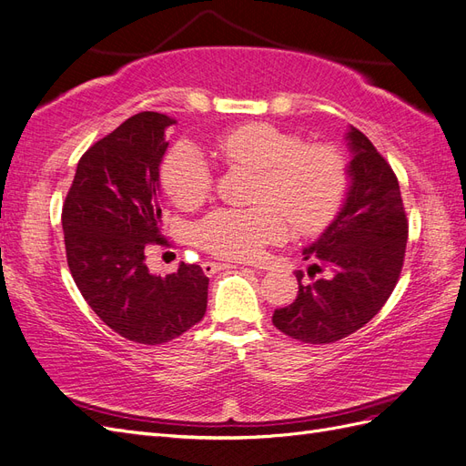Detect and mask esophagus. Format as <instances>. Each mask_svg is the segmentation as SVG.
Returning a JSON list of instances; mask_svg holds the SVG:
<instances>
[{"label": "esophagus", "mask_w": 466, "mask_h": 466, "mask_svg": "<svg viewBox=\"0 0 466 466\" xmlns=\"http://www.w3.org/2000/svg\"><path fill=\"white\" fill-rule=\"evenodd\" d=\"M202 268H204V272H206L208 276H211V274H216V272H219V270H225V268H231V266H229V264H223V262H204ZM252 272H258V270H252ZM258 274H260V272H258Z\"/></svg>", "instance_id": "1"}]
</instances>
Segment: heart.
Returning <instances> with one entry per match:
<instances>
[{
	"mask_svg": "<svg viewBox=\"0 0 466 466\" xmlns=\"http://www.w3.org/2000/svg\"><path fill=\"white\" fill-rule=\"evenodd\" d=\"M218 153L228 165L257 173V200L270 206L209 214L198 228V243L214 257L257 260L266 245L284 238L285 215L295 231L319 233L340 208L346 167L330 146H303L299 136L274 124L248 122L221 136ZM161 180L168 198L180 208L200 206L211 190L209 168L190 146L171 151Z\"/></svg>",
	"mask_w": 466,
	"mask_h": 466,
	"instance_id": "heart-1",
	"label": "heart"
}]
</instances>
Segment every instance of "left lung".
I'll return each instance as SVG.
<instances>
[{
	"mask_svg": "<svg viewBox=\"0 0 466 466\" xmlns=\"http://www.w3.org/2000/svg\"><path fill=\"white\" fill-rule=\"evenodd\" d=\"M344 202L324 231L303 248L315 260L295 301L276 309L278 330L305 344H330L368 324L385 305L402 270L408 223L399 180L365 134L348 126Z\"/></svg>",
	"mask_w": 466,
	"mask_h": 466,
	"instance_id": "1",
	"label": "left lung"
}]
</instances>
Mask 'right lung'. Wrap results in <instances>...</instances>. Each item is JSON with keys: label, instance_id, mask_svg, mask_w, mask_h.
Returning a JSON list of instances; mask_svg holds the SVG:
<instances>
[{"label": "right lung", "instance_id": "obj_1", "mask_svg": "<svg viewBox=\"0 0 466 466\" xmlns=\"http://www.w3.org/2000/svg\"><path fill=\"white\" fill-rule=\"evenodd\" d=\"M175 118L139 112L86 151L62 209L69 272L106 327L137 344H163L200 322L208 276L198 264L151 274L161 241L159 167Z\"/></svg>", "mask_w": 466, "mask_h": 466}]
</instances>
